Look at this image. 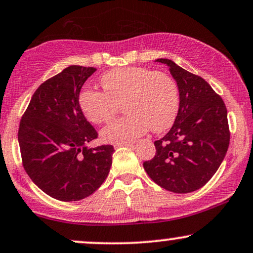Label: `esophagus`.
<instances>
[{"instance_id":"1","label":"esophagus","mask_w":253,"mask_h":253,"mask_svg":"<svg viewBox=\"0 0 253 253\" xmlns=\"http://www.w3.org/2000/svg\"><path fill=\"white\" fill-rule=\"evenodd\" d=\"M133 144H121V145H115V148H121V147H132Z\"/></svg>"}]
</instances>
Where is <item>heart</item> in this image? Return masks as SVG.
I'll return each mask as SVG.
<instances>
[{
  "mask_svg": "<svg viewBox=\"0 0 253 253\" xmlns=\"http://www.w3.org/2000/svg\"><path fill=\"white\" fill-rule=\"evenodd\" d=\"M103 92L84 88L79 105L94 124L107 123L124 103L127 115L114 120L101 132L105 142L129 144L150 128L156 133L169 129L179 111V89L169 74L145 67L114 68L100 79Z\"/></svg>",
  "mask_w": 253,
  "mask_h": 253,
  "instance_id": "b5f03b06",
  "label": "heart"
}]
</instances>
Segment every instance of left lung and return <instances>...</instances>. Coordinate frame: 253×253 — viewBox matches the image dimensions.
<instances>
[{
  "mask_svg": "<svg viewBox=\"0 0 253 253\" xmlns=\"http://www.w3.org/2000/svg\"><path fill=\"white\" fill-rule=\"evenodd\" d=\"M179 89V111L169 132L154 141L156 156L145 161L146 173L156 184L174 193L199 190L213 176L230 144L227 109L203 78L169 59Z\"/></svg>",
  "mask_w": 253,
  "mask_h": 253,
  "instance_id": "left-lung-1",
  "label": "left lung"
}]
</instances>
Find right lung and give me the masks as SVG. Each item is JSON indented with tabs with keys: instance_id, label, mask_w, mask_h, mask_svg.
Wrapping results in <instances>:
<instances>
[{
	"instance_id": "obj_1",
	"label": "right lung",
	"mask_w": 253,
	"mask_h": 253,
	"mask_svg": "<svg viewBox=\"0 0 253 253\" xmlns=\"http://www.w3.org/2000/svg\"><path fill=\"white\" fill-rule=\"evenodd\" d=\"M94 67L69 66L35 90L20 123L19 144L24 171L45 194L77 202L107 178L114 148L87 144L97 138L79 105Z\"/></svg>"
}]
</instances>
